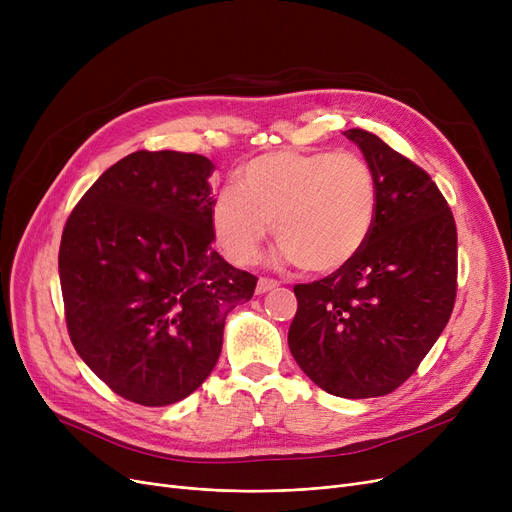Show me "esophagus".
<instances>
[{
  "label": "esophagus",
  "instance_id": "1",
  "mask_svg": "<svg viewBox=\"0 0 512 512\" xmlns=\"http://www.w3.org/2000/svg\"><path fill=\"white\" fill-rule=\"evenodd\" d=\"M276 286H278V282H276V280H272V278H259L255 292H257V294H265V292L274 290Z\"/></svg>",
  "mask_w": 512,
  "mask_h": 512
}]
</instances>
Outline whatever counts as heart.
Listing matches in <instances>:
<instances>
[{"label":"heart","mask_w":512,"mask_h":512,"mask_svg":"<svg viewBox=\"0 0 512 512\" xmlns=\"http://www.w3.org/2000/svg\"><path fill=\"white\" fill-rule=\"evenodd\" d=\"M378 203V182L363 157L282 149L240 168L236 188L213 199L209 224L234 263L257 259L274 222L280 261L332 274L367 245Z\"/></svg>","instance_id":"b5f03b06"}]
</instances>
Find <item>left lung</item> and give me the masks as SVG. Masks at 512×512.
I'll return each instance as SVG.
<instances>
[{"label": "left lung", "instance_id": "left-lung-1", "mask_svg": "<svg viewBox=\"0 0 512 512\" xmlns=\"http://www.w3.org/2000/svg\"><path fill=\"white\" fill-rule=\"evenodd\" d=\"M378 182L363 251L324 280L297 284L294 361L321 390L373 398L396 390L444 332L456 297V226L436 182L375 134L351 128Z\"/></svg>", "mask_w": 512, "mask_h": 512}]
</instances>
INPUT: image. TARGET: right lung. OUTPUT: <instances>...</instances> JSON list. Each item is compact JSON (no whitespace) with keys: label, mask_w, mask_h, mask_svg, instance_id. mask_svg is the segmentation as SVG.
I'll list each match as a JSON object with an SVG mask.
<instances>
[{"label":"right lung","mask_w":512,"mask_h":512,"mask_svg":"<svg viewBox=\"0 0 512 512\" xmlns=\"http://www.w3.org/2000/svg\"><path fill=\"white\" fill-rule=\"evenodd\" d=\"M213 170L197 153H130L95 180L62 234L58 265L76 353L143 407L174 405L207 380L228 313L257 286L211 249Z\"/></svg>","instance_id":"obj_1"}]
</instances>
